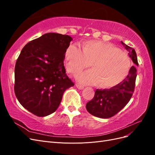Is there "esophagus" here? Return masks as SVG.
<instances>
[{
	"mask_svg": "<svg viewBox=\"0 0 155 155\" xmlns=\"http://www.w3.org/2000/svg\"><path fill=\"white\" fill-rule=\"evenodd\" d=\"M76 87L78 88V89H80V90H81V89H83L84 88V87L81 85H79V84H76Z\"/></svg>",
	"mask_w": 155,
	"mask_h": 155,
	"instance_id": "obj_1",
	"label": "esophagus"
}]
</instances>
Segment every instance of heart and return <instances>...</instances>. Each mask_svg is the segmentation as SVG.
<instances>
[{"instance_id":"heart-1","label":"heart","mask_w":155,"mask_h":155,"mask_svg":"<svg viewBox=\"0 0 155 155\" xmlns=\"http://www.w3.org/2000/svg\"><path fill=\"white\" fill-rule=\"evenodd\" d=\"M65 67L67 71L76 76L91 66L79 76L84 84L97 85L102 88L118 85L127 76L131 67L128 55L108 42L88 41L82 46L69 45L64 53Z\"/></svg>"}]
</instances>
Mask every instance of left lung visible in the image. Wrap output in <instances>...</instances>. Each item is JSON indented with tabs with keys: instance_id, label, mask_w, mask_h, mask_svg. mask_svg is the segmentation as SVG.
Masks as SVG:
<instances>
[{
	"instance_id": "1",
	"label": "left lung",
	"mask_w": 155,
	"mask_h": 155,
	"mask_svg": "<svg viewBox=\"0 0 155 155\" xmlns=\"http://www.w3.org/2000/svg\"><path fill=\"white\" fill-rule=\"evenodd\" d=\"M125 49L129 51L134 66L130 68L129 74L118 85L107 89H97L92 100L89 101L86 108L92 115L101 118H109L114 116L128 104L134 91L137 68L138 66L137 56L134 48L121 41Z\"/></svg>"
}]
</instances>
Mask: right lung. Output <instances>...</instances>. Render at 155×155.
<instances>
[{
	"mask_svg": "<svg viewBox=\"0 0 155 155\" xmlns=\"http://www.w3.org/2000/svg\"><path fill=\"white\" fill-rule=\"evenodd\" d=\"M72 38L48 33L21 50L15 67L14 91L18 101L37 116L52 114L63 95L74 83L66 74L64 53Z\"/></svg>",
	"mask_w": 155,
	"mask_h": 155,
	"instance_id": "add662e5",
	"label": "right lung"
}]
</instances>
